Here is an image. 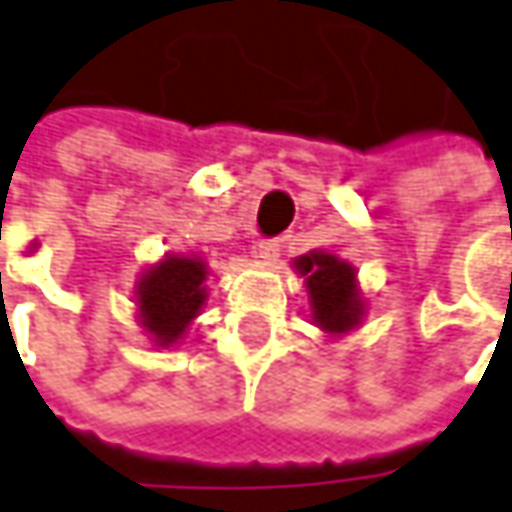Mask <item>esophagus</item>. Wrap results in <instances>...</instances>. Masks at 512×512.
Masks as SVG:
<instances>
[{
	"label": "esophagus",
	"mask_w": 512,
	"mask_h": 512,
	"mask_svg": "<svg viewBox=\"0 0 512 512\" xmlns=\"http://www.w3.org/2000/svg\"><path fill=\"white\" fill-rule=\"evenodd\" d=\"M256 253H259V259H265L268 265H273L279 259V253H282V244H279V239H262V242L256 244Z\"/></svg>",
	"instance_id": "34e87169"
}]
</instances>
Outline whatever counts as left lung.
Segmentation results:
<instances>
[{
  "mask_svg": "<svg viewBox=\"0 0 512 512\" xmlns=\"http://www.w3.org/2000/svg\"><path fill=\"white\" fill-rule=\"evenodd\" d=\"M294 268L305 276L314 322L328 334H345L363 320V299L357 291V270L334 253L314 250L299 256Z\"/></svg>",
  "mask_w": 512,
  "mask_h": 512,
  "instance_id": "8db88e82",
  "label": "left lung"
}]
</instances>
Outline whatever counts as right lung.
Returning a JSON list of instances; mask_svg holds the SVG:
<instances>
[{"label":"right lung","instance_id":"obj_1","mask_svg":"<svg viewBox=\"0 0 512 512\" xmlns=\"http://www.w3.org/2000/svg\"><path fill=\"white\" fill-rule=\"evenodd\" d=\"M207 265L192 256H167L152 265L138 282V314L143 328L158 345L178 343L204 299H207Z\"/></svg>","mask_w":512,"mask_h":512}]
</instances>
